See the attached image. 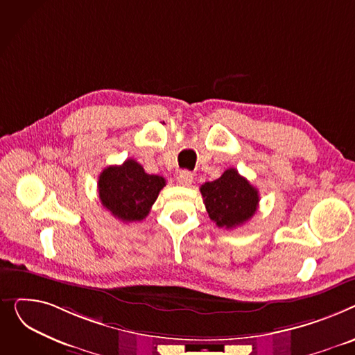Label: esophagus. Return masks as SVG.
Returning a JSON list of instances; mask_svg holds the SVG:
<instances>
[{
	"mask_svg": "<svg viewBox=\"0 0 355 355\" xmlns=\"http://www.w3.org/2000/svg\"><path fill=\"white\" fill-rule=\"evenodd\" d=\"M178 182H179V184H182V186H189V184H192V182H193V173H191L189 171H182V172L178 175Z\"/></svg>",
	"mask_w": 355,
	"mask_h": 355,
	"instance_id": "1",
	"label": "esophagus"
}]
</instances>
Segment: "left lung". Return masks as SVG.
Here are the masks:
<instances>
[{
	"instance_id": "8db88e82",
	"label": "left lung",
	"mask_w": 355,
	"mask_h": 355,
	"mask_svg": "<svg viewBox=\"0 0 355 355\" xmlns=\"http://www.w3.org/2000/svg\"><path fill=\"white\" fill-rule=\"evenodd\" d=\"M200 193L209 218L225 229H232L251 219L259 203V193L236 169H227L223 175L200 186Z\"/></svg>"
}]
</instances>
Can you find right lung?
Here are the masks:
<instances>
[{
    "instance_id": "obj_1",
    "label": "right lung",
    "mask_w": 355,
    "mask_h": 355,
    "mask_svg": "<svg viewBox=\"0 0 355 355\" xmlns=\"http://www.w3.org/2000/svg\"><path fill=\"white\" fill-rule=\"evenodd\" d=\"M166 180L146 173L143 166L128 159L120 166H109L98 176L101 205L123 222L143 220L163 189Z\"/></svg>"
}]
</instances>
